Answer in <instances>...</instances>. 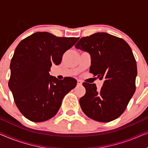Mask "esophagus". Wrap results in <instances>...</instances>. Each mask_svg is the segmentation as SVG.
<instances>
[{
    "instance_id": "1",
    "label": "esophagus",
    "mask_w": 148,
    "mask_h": 148,
    "mask_svg": "<svg viewBox=\"0 0 148 148\" xmlns=\"http://www.w3.org/2000/svg\"><path fill=\"white\" fill-rule=\"evenodd\" d=\"M82 82L79 80H77V86H82Z\"/></svg>"
}]
</instances>
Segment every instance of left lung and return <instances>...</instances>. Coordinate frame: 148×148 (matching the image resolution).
I'll return each instance as SVG.
<instances>
[{
    "mask_svg": "<svg viewBox=\"0 0 148 148\" xmlns=\"http://www.w3.org/2000/svg\"><path fill=\"white\" fill-rule=\"evenodd\" d=\"M75 48L90 53V72L104 84L100 90L95 84L84 83L86 94L79 100L86 116L108 123L123 114L135 92L136 60L129 44L104 32L82 38Z\"/></svg>",
    "mask_w": 148,
    "mask_h": 148,
    "instance_id": "left-lung-1",
    "label": "left lung"
}]
</instances>
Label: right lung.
Masks as SVG:
<instances>
[{
	"mask_svg": "<svg viewBox=\"0 0 148 148\" xmlns=\"http://www.w3.org/2000/svg\"><path fill=\"white\" fill-rule=\"evenodd\" d=\"M78 40L44 32L32 34L18 44L10 64L9 87L16 106L28 120L38 123L52 118L64 96L75 88V79L59 80L49 71L52 64H60L64 52Z\"/></svg>",
	"mask_w": 148,
	"mask_h": 148,
	"instance_id": "add662e5",
	"label": "right lung"
}]
</instances>
